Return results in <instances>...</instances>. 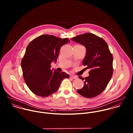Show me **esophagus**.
Segmentation results:
<instances>
[{
	"label": "esophagus",
	"mask_w": 133,
	"mask_h": 133,
	"mask_svg": "<svg viewBox=\"0 0 133 133\" xmlns=\"http://www.w3.org/2000/svg\"><path fill=\"white\" fill-rule=\"evenodd\" d=\"M70 77L72 79H76L77 78V77L75 76H73V75H71Z\"/></svg>",
	"instance_id": "obj_1"
}]
</instances>
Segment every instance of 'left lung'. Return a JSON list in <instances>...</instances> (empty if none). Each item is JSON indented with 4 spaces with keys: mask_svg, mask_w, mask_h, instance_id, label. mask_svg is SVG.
I'll use <instances>...</instances> for the list:
<instances>
[{
    "mask_svg": "<svg viewBox=\"0 0 133 133\" xmlns=\"http://www.w3.org/2000/svg\"><path fill=\"white\" fill-rule=\"evenodd\" d=\"M72 40L86 48L82 63L87 69H90L88 77H79L84 81V86L77 92L86 98L95 97L105 90L112 77L113 55L105 40L94 34L86 33Z\"/></svg>",
    "mask_w": 133,
    "mask_h": 133,
    "instance_id": "8db88e82",
    "label": "left lung"
}]
</instances>
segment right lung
Listing matches in <instances>:
<instances>
[{
    "label": "right lung",
    "instance_id": "obj_1",
    "mask_svg": "<svg viewBox=\"0 0 133 133\" xmlns=\"http://www.w3.org/2000/svg\"><path fill=\"white\" fill-rule=\"evenodd\" d=\"M68 42L69 38L42 35L28 44L21 65L25 82L34 94L42 97L52 95L63 79L69 78L65 72L51 70V63L57 62L61 47Z\"/></svg>",
    "mask_w": 133,
    "mask_h": 133
}]
</instances>
